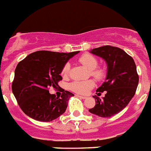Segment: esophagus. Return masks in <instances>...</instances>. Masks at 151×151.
<instances>
[{
    "instance_id": "1",
    "label": "esophagus",
    "mask_w": 151,
    "mask_h": 151,
    "mask_svg": "<svg viewBox=\"0 0 151 151\" xmlns=\"http://www.w3.org/2000/svg\"><path fill=\"white\" fill-rule=\"evenodd\" d=\"M76 96H77V97L80 98V99H86V96H81V95H76Z\"/></svg>"
}]
</instances>
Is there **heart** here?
<instances>
[{"instance_id":"heart-1","label":"heart","mask_w":151,"mask_h":151,"mask_svg":"<svg viewBox=\"0 0 151 151\" xmlns=\"http://www.w3.org/2000/svg\"><path fill=\"white\" fill-rule=\"evenodd\" d=\"M79 63L86 66L90 70L91 76L98 81L102 80L106 76V71L103 68L97 67L99 64L98 59L93 55L89 53H85L78 59ZM71 65L69 63H65L61 71V75L63 77H67L70 72ZM95 86V82L91 79L86 81H73L69 85V88L71 91H74L79 95H86L88 94Z\"/></svg>"}]
</instances>
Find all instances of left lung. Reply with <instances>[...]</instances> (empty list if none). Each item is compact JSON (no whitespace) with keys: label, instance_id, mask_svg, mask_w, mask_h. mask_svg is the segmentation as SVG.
Returning <instances> with one entry per match:
<instances>
[{"label":"left lung","instance_id":"left-lung-1","mask_svg":"<svg viewBox=\"0 0 151 151\" xmlns=\"http://www.w3.org/2000/svg\"><path fill=\"white\" fill-rule=\"evenodd\" d=\"M91 52L105 60L108 71L106 80L96 90L99 96L106 91L105 97L93 96L96 104L88 111L99 117L110 118L123 110L134 97L139 82L137 68L133 58L118 47L104 46Z\"/></svg>","mask_w":151,"mask_h":151}]
</instances>
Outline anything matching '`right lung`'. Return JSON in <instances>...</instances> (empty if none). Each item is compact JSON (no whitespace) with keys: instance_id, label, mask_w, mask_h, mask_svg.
Returning a JSON list of instances; mask_svg holds the SVG:
<instances>
[{"instance_id":"1","label":"right lung","mask_w":151,"mask_h":151,"mask_svg":"<svg viewBox=\"0 0 151 151\" xmlns=\"http://www.w3.org/2000/svg\"><path fill=\"white\" fill-rule=\"evenodd\" d=\"M79 51L69 53L41 50L28 55L18 63L12 82V91L22 111L39 122H49L66 110L73 94L60 88L61 96L49 92L56 88L63 79L60 76L66 62Z\"/></svg>"}]
</instances>
